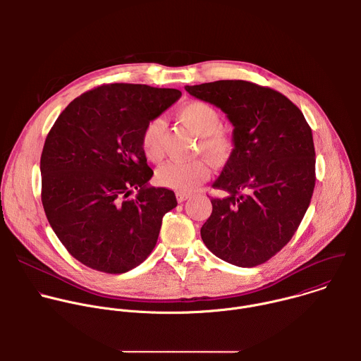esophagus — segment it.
<instances>
[{
  "label": "esophagus",
  "instance_id": "esophagus-1",
  "mask_svg": "<svg viewBox=\"0 0 361 361\" xmlns=\"http://www.w3.org/2000/svg\"><path fill=\"white\" fill-rule=\"evenodd\" d=\"M190 197H191V194H190V192H181V191H178V192H177V201H178V202H183V201L188 200Z\"/></svg>",
  "mask_w": 361,
  "mask_h": 361
}]
</instances>
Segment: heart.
I'll return each instance as SVG.
<instances>
[{"label":"heart","instance_id":"heart-1","mask_svg":"<svg viewBox=\"0 0 361 361\" xmlns=\"http://www.w3.org/2000/svg\"><path fill=\"white\" fill-rule=\"evenodd\" d=\"M178 120L198 135V151L213 163L226 161L233 151V140L223 130L220 113L204 101H190L177 111ZM164 121L149 120L141 134V148L147 160L157 163L163 157ZM210 170L202 160L170 161L157 170V183L177 191H191L207 180Z\"/></svg>","mask_w":361,"mask_h":361}]
</instances>
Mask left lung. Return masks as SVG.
Wrapping results in <instances>:
<instances>
[{
    "label": "left lung",
    "instance_id": "1",
    "mask_svg": "<svg viewBox=\"0 0 361 361\" xmlns=\"http://www.w3.org/2000/svg\"><path fill=\"white\" fill-rule=\"evenodd\" d=\"M192 97L221 109L233 124L234 148L213 187V213L201 238L219 259L255 267L297 231L316 184L310 126L281 92L243 80L185 85Z\"/></svg>",
    "mask_w": 361,
    "mask_h": 361
}]
</instances>
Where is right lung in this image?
I'll list each match as a JSON object with an SVG mask.
<instances>
[{
	"label": "right lung",
	"instance_id": "1",
	"mask_svg": "<svg viewBox=\"0 0 361 361\" xmlns=\"http://www.w3.org/2000/svg\"><path fill=\"white\" fill-rule=\"evenodd\" d=\"M181 97L174 88L106 84L60 114L41 154V201L75 260L109 274L127 273L156 247L174 191L149 187L141 148L145 124ZM134 189L139 194L131 199Z\"/></svg>",
	"mask_w": 361,
	"mask_h": 361
}]
</instances>
